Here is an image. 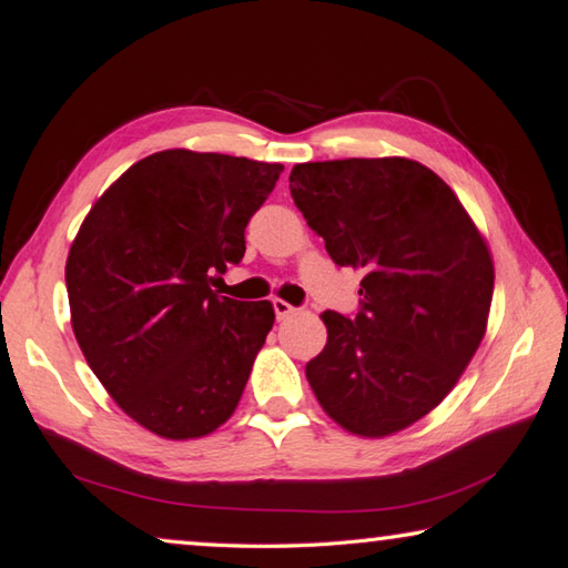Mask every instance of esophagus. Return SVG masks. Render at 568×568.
<instances>
[{
    "label": "esophagus",
    "mask_w": 568,
    "mask_h": 568,
    "mask_svg": "<svg viewBox=\"0 0 568 568\" xmlns=\"http://www.w3.org/2000/svg\"><path fill=\"white\" fill-rule=\"evenodd\" d=\"M273 310H275L277 320H285L295 313V307L291 303H285V300H277V297L273 300Z\"/></svg>",
    "instance_id": "esophagus-1"
}]
</instances>
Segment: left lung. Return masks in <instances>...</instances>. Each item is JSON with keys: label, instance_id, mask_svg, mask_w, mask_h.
<instances>
[{"label": "left lung", "instance_id": "obj_1", "mask_svg": "<svg viewBox=\"0 0 568 568\" xmlns=\"http://www.w3.org/2000/svg\"><path fill=\"white\" fill-rule=\"evenodd\" d=\"M291 194L337 265L364 271L359 313L325 310L305 366L320 406L366 438L448 396L485 337L495 268L453 189L406 158L295 164Z\"/></svg>", "mask_w": 568, "mask_h": 568}]
</instances>
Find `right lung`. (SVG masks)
<instances>
[{
    "label": "right lung",
    "mask_w": 568,
    "mask_h": 568,
    "mask_svg": "<svg viewBox=\"0 0 568 568\" xmlns=\"http://www.w3.org/2000/svg\"><path fill=\"white\" fill-rule=\"evenodd\" d=\"M283 164L164 150L135 162L88 211L65 261L73 335L140 426L202 438L236 410L273 305L211 285L246 253V226Z\"/></svg>",
    "instance_id": "right-lung-1"
}]
</instances>
